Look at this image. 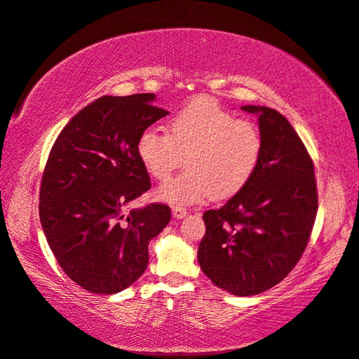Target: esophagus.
<instances>
[{
	"instance_id": "obj_1",
	"label": "esophagus",
	"mask_w": 359,
	"mask_h": 359,
	"mask_svg": "<svg viewBox=\"0 0 359 359\" xmlns=\"http://www.w3.org/2000/svg\"><path fill=\"white\" fill-rule=\"evenodd\" d=\"M173 216L176 217V219H183V217H186V215H187V210L184 208V206H180V205H176V206H173Z\"/></svg>"
}]
</instances>
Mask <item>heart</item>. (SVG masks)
Listing matches in <instances>:
<instances>
[{"instance_id": "obj_1", "label": "heart", "mask_w": 359, "mask_h": 359, "mask_svg": "<svg viewBox=\"0 0 359 359\" xmlns=\"http://www.w3.org/2000/svg\"><path fill=\"white\" fill-rule=\"evenodd\" d=\"M263 147L255 123L238 119L210 97H198L172 118L170 132L161 126L143 129L135 151L157 181L168 180L184 157L186 172L156 191L162 202L181 206L243 191L260 165Z\"/></svg>"}]
</instances>
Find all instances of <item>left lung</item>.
<instances>
[{
    "instance_id": "1",
    "label": "left lung",
    "mask_w": 359,
    "mask_h": 359,
    "mask_svg": "<svg viewBox=\"0 0 359 359\" xmlns=\"http://www.w3.org/2000/svg\"><path fill=\"white\" fill-rule=\"evenodd\" d=\"M259 115L263 154L252 180L217 210L205 211L198 262L212 284L236 297L278 285L297 266L318 208L313 161L278 110L246 105Z\"/></svg>"
}]
</instances>
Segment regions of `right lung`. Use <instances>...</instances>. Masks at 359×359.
I'll use <instances>...</instances> for the list:
<instances>
[{
  "label": "right lung",
  "instance_id": "add662e5",
  "mask_svg": "<svg viewBox=\"0 0 359 359\" xmlns=\"http://www.w3.org/2000/svg\"><path fill=\"white\" fill-rule=\"evenodd\" d=\"M153 93L104 96L60 132L43 168L39 217L56 262L81 288L111 294L140 278L148 243L170 222L163 203L126 210L151 187L135 143L168 115Z\"/></svg>",
  "mask_w": 359,
  "mask_h": 359
}]
</instances>
